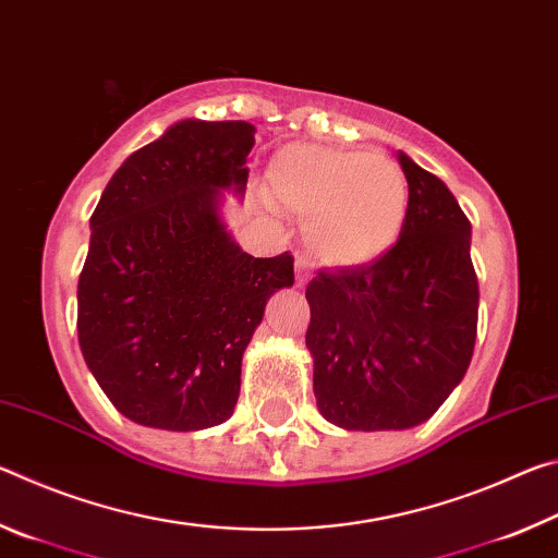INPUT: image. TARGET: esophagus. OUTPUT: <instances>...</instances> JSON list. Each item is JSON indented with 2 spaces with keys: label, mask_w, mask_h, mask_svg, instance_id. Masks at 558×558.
<instances>
[{
  "label": "esophagus",
  "mask_w": 558,
  "mask_h": 558,
  "mask_svg": "<svg viewBox=\"0 0 558 558\" xmlns=\"http://www.w3.org/2000/svg\"><path fill=\"white\" fill-rule=\"evenodd\" d=\"M310 278V263L305 256H295V280L298 288H305Z\"/></svg>",
  "instance_id": "34e87169"
}]
</instances>
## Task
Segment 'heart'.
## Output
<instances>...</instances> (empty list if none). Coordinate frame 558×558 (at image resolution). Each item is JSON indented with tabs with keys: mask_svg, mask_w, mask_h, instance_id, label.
I'll return each mask as SVG.
<instances>
[{
	"mask_svg": "<svg viewBox=\"0 0 558 558\" xmlns=\"http://www.w3.org/2000/svg\"><path fill=\"white\" fill-rule=\"evenodd\" d=\"M268 194L305 216L302 235L329 268H364L399 243L409 219V179L399 162L315 143L280 147L268 165Z\"/></svg>",
	"mask_w": 558,
	"mask_h": 558,
	"instance_id": "b5f03b06",
	"label": "heart"
}]
</instances>
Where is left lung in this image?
I'll return each instance as SVG.
<instances>
[{
  "label": "left lung",
  "instance_id": "1",
  "mask_svg": "<svg viewBox=\"0 0 558 558\" xmlns=\"http://www.w3.org/2000/svg\"><path fill=\"white\" fill-rule=\"evenodd\" d=\"M409 179L399 243L372 266L319 270L305 298L317 409L344 430L421 426L465 376L477 335L470 221L436 174Z\"/></svg>",
  "mask_w": 558,
  "mask_h": 558
}]
</instances>
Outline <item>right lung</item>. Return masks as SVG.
Here are the masks:
<instances>
[{
  "label": "right lung",
  "mask_w": 558,
  "mask_h": 558,
  "mask_svg": "<svg viewBox=\"0 0 558 558\" xmlns=\"http://www.w3.org/2000/svg\"><path fill=\"white\" fill-rule=\"evenodd\" d=\"M253 135L245 120H179L120 165L90 216L81 352L140 426L229 421L266 302L295 282L290 253L253 258L223 223V192L245 194Z\"/></svg>",
  "instance_id": "obj_1"
}]
</instances>
